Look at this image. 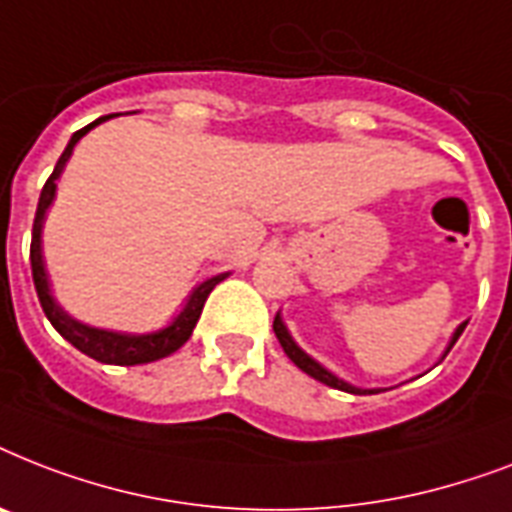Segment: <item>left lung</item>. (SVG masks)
Segmentation results:
<instances>
[{
	"label": "left lung",
	"mask_w": 512,
	"mask_h": 512,
	"mask_svg": "<svg viewBox=\"0 0 512 512\" xmlns=\"http://www.w3.org/2000/svg\"><path fill=\"white\" fill-rule=\"evenodd\" d=\"M462 329H465V324H460V327H457V332H454V337H452V342H449V348H446V353L452 350L454 342L460 340ZM273 332H276V337H279V342H281V348H284V353H287V356L292 358V361H295V364L300 366V369H303L305 374H311L313 380L324 382V385H329V388L345 390V393H358V396H366V393H380V390H361V388H353V385H348V382L337 380L335 374L327 372V369H324V366H321L319 361H313V358L308 356V353H303V350L297 348L295 340L289 337V332H287V327H284V321H281V316H276V319H273Z\"/></svg>",
	"instance_id": "left-lung-1"
}]
</instances>
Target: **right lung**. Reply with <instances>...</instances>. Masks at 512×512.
Listing matches in <instances>:
<instances>
[{"instance_id": "right-lung-1", "label": "right lung", "mask_w": 512, "mask_h": 512, "mask_svg": "<svg viewBox=\"0 0 512 512\" xmlns=\"http://www.w3.org/2000/svg\"><path fill=\"white\" fill-rule=\"evenodd\" d=\"M106 119H111V116H100L98 122L87 124L84 130L71 135L66 151L60 154L55 170H52V175L47 177V183H44L42 196H39V207H36V217H34V236H31V276H34V287H36V295H39V303H42L44 316L50 319L52 327L58 329L60 335L66 337L76 350H82L84 356L95 358V361H100V364L135 366V364H148V361H159V358L175 353L180 345H185V340L191 337L193 327H196V321H199L201 311H204V303H207L209 292H212V289L225 279V273L204 281V284H201V287L191 295V300H188V305L183 308V313L172 321L170 327L162 329V332H154V335L132 337V335H116V332H103V329L84 327V324L68 319L66 313L60 311V305L52 300L50 284H47V273H44L42 220L47 207H50L52 196H55V180H58L63 167H66L68 156H71L74 146L79 143V138L87 135L95 124L106 122Z\"/></svg>"}]
</instances>
